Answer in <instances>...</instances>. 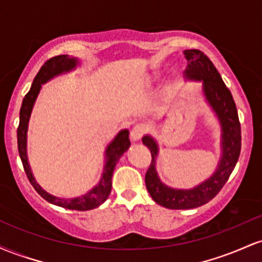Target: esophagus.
Returning a JSON list of instances; mask_svg holds the SVG:
<instances>
[{
	"mask_svg": "<svg viewBox=\"0 0 262 262\" xmlns=\"http://www.w3.org/2000/svg\"><path fill=\"white\" fill-rule=\"evenodd\" d=\"M144 133H145V127L143 124H137L130 129V139L133 141H138L141 139Z\"/></svg>",
	"mask_w": 262,
	"mask_h": 262,
	"instance_id": "obj_1",
	"label": "esophagus"
}]
</instances>
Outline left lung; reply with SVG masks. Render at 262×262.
<instances>
[{"label": "left lung", "instance_id": "left-lung-1", "mask_svg": "<svg viewBox=\"0 0 262 262\" xmlns=\"http://www.w3.org/2000/svg\"><path fill=\"white\" fill-rule=\"evenodd\" d=\"M183 54L187 59L186 76L191 80L203 81L204 95L221 123L222 158L215 172L194 188L176 189L167 187L160 181L156 173L158 144L150 135H145L143 138V143L151 152V164L145 175L146 188L156 203L170 209L196 208L213 200L233 172L242 149V128L235 102L215 66L201 50L189 49L185 50Z\"/></svg>", "mask_w": 262, "mask_h": 262}]
</instances>
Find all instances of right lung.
Listing matches in <instances>:
<instances>
[{"mask_svg": "<svg viewBox=\"0 0 262 262\" xmlns=\"http://www.w3.org/2000/svg\"><path fill=\"white\" fill-rule=\"evenodd\" d=\"M79 64V60L75 58H70L69 55H58L54 58L47 60L44 65L41 66L37 76L34 77L31 90L25 96L22 102V107L19 111V125L17 129V143H18V151H19L20 160H22L23 167H25L26 175L28 177L29 182L34 187L35 191L40 194L48 202L56 204V206L62 207L66 209H74V210H89L97 208L101 206L104 201L107 200L111 193V188H112V175L116 164L118 162L121 156L127 151L129 146H130V140H129V132L127 129L121 130L114 139L111 141L110 145L106 149V164L103 167V173L100 182L93 187L91 191L87 192L86 194L76 198H60L49 194L45 192L40 186L35 181L34 176H33L31 167L28 164V158H27V130H28V122L29 117H31L33 106L37 100V96L40 91L41 85L53 79L54 76L62 73H68L73 69L76 68Z\"/></svg>", "mask_w": 262, "mask_h": 262, "instance_id": "right-lung-1", "label": "right lung"}]
</instances>
